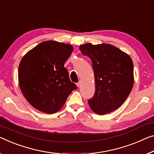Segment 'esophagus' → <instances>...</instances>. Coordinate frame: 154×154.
<instances>
[{
	"instance_id": "34e87169",
	"label": "esophagus",
	"mask_w": 154,
	"mask_h": 154,
	"mask_svg": "<svg viewBox=\"0 0 154 154\" xmlns=\"http://www.w3.org/2000/svg\"><path fill=\"white\" fill-rule=\"evenodd\" d=\"M77 87H79L80 86H81V82H78V83H77Z\"/></svg>"
}]
</instances>
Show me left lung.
<instances>
[{
  "label": "left lung",
  "mask_w": 154,
  "mask_h": 154,
  "mask_svg": "<svg viewBox=\"0 0 154 154\" xmlns=\"http://www.w3.org/2000/svg\"><path fill=\"white\" fill-rule=\"evenodd\" d=\"M82 54L93 63L95 92L88 100L92 111L105 115L118 109L127 100L134 83V63L129 55L108 43L80 45Z\"/></svg>",
  "instance_id": "left-lung-1"
}]
</instances>
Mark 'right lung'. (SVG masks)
<instances>
[{
	"instance_id": "right-lung-1",
	"label": "right lung",
	"mask_w": 154,
	"mask_h": 154,
	"mask_svg": "<svg viewBox=\"0 0 154 154\" xmlns=\"http://www.w3.org/2000/svg\"><path fill=\"white\" fill-rule=\"evenodd\" d=\"M73 49L70 44L45 41L23 57L18 84L25 98L36 109L48 114L57 113L77 88L64 67Z\"/></svg>"
}]
</instances>
